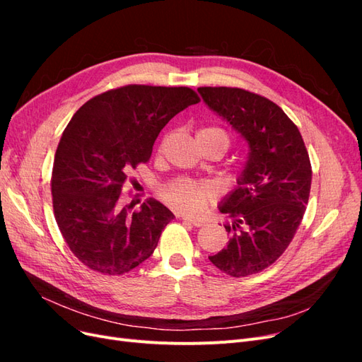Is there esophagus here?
I'll return each instance as SVG.
<instances>
[{
  "label": "esophagus",
  "instance_id": "1",
  "mask_svg": "<svg viewBox=\"0 0 362 362\" xmlns=\"http://www.w3.org/2000/svg\"><path fill=\"white\" fill-rule=\"evenodd\" d=\"M182 221L190 223V225H193V226H198V228L205 223L204 221H199V218H193V217H187V216H182Z\"/></svg>",
  "mask_w": 362,
  "mask_h": 362
}]
</instances>
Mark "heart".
Masks as SVG:
<instances>
[{
    "mask_svg": "<svg viewBox=\"0 0 362 362\" xmlns=\"http://www.w3.org/2000/svg\"><path fill=\"white\" fill-rule=\"evenodd\" d=\"M198 136H206V137H216L222 140L228 148V136L223 129L210 127V128H202ZM163 199L166 201L172 208L178 210L180 213L194 216L202 213L206 205L210 204L214 196V187L208 182H199L187 178H178L169 184H166L161 190Z\"/></svg>",
    "mask_w": 362,
    "mask_h": 362,
    "instance_id": "obj_1",
    "label": "heart"
}]
</instances>
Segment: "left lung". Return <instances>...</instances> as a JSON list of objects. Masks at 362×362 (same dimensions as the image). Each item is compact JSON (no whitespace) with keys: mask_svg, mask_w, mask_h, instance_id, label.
<instances>
[{"mask_svg":"<svg viewBox=\"0 0 362 362\" xmlns=\"http://www.w3.org/2000/svg\"><path fill=\"white\" fill-rule=\"evenodd\" d=\"M198 92L249 148L237 187L218 204L229 218L228 246L208 258L229 276L254 275L284 254L302 222L313 177L308 152L298 127L267 98L237 87Z\"/></svg>","mask_w":362,"mask_h":362,"instance_id":"1","label":"left lung"}]
</instances>
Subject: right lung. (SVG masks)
Here are the masks:
<instances>
[{
    "label": "right lung",
    "mask_w": 362,
    "mask_h": 362,
    "mask_svg": "<svg viewBox=\"0 0 362 362\" xmlns=\"http://www.w3.org/2000/svg\"><path fill=\"white\" fill-rule=\"evenodd\" d=\"M198 103L189 87L129 84L72 116L54 157L51 192L60 233L84 266L124 275L154 254L173 213L154 198L131 211L120 193L128 173L151 158L164 125Z\"/></svg>",
    "instance_id": "add662e5"
}]
</instances>
